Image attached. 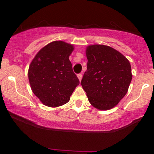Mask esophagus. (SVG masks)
I'll use <instances>...</instances> for the list:
<instances>
[{
    "instance_id": "esophagus-1",
    "label": "esophagus",
    "mask_w": 154,
    "mask_h": 154,
    "mask_svg": "<svg viewBox=\"0 0 154 154\" xmlns=\"http://www.w3.org/2000/svg\"><path fill=\"white\" fill-rule=\"evenodd\" d=\"M77 77H78L79 80L81 81V79H82V75H81V74H78V75H77Z\"/></svg>"
}]
</instances>
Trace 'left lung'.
<instances>
[{
  "mask_svg": "<svg viewBox=\"0 0 154 154\" xmlns=\"http://www.w3.org/2000/svg\"><path fill=\"white\" fill-rule=\"evenodd\" d=\"M87 71L81 81L88 100L99 110L116 106L128 93L132 75L128 59L113 48L91 45L86 48Z\"/></svg>",
  "mask_w": 154,
  "mask_h": 154,
  "instance_id": "8db88e82",
  "label": "left lung"
}]
</instances>
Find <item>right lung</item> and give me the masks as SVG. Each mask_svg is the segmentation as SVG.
<instances>
[{
  "label": "right lung",
  "mask_w": 154,
  "mask_h": 154,
  "mask_svg": "<svg viewBox=\"0 0 154 154\" xmlns=\"http://www.w3.org/2000/svg\"><path fill=\"white\" fill-rule=\"evenodd\" d=\"M73 50L71 44L51 42L39 51L29 65L28 78L32 91L47 106L66 103L79 84L69 59Z\"/></svg>",
  "instance_id": "obj_1"
}]
</instances>
